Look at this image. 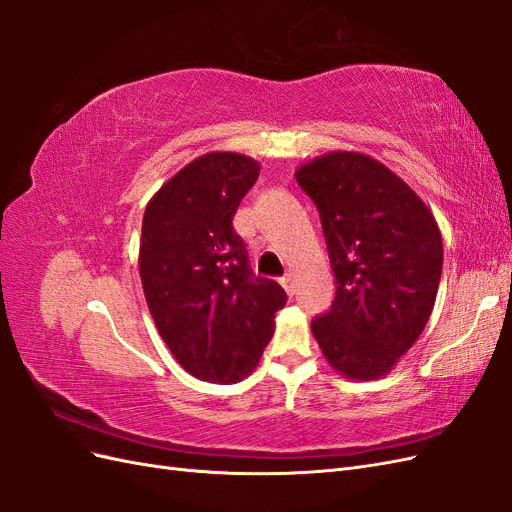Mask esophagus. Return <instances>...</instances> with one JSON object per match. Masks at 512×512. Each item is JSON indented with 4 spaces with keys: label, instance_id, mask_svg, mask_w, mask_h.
<instances>
[{
    "label": "esophagus",
    "instance_id": "obj_1",
    "mask_svg": "<svg viewBox=\"0 0 512 512\" xmlns=\"http://www.w3.org/2000/svg\"><path fill=\"white\" fill-rule=\"evenodd\" d=\"M280 284L284 286V290H286V292L290 294V297H292V294H294V277L288 273V275H284V277H282Z\"/></svg>",
    "mask_w": 512,
    "mask_h": 512
}]
</instances>
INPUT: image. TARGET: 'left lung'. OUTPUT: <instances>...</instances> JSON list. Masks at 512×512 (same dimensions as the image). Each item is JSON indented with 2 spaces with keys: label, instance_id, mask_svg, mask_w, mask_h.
<instances>
[{
  "label": "left lung",
  "instance_id": "1",
  "mask_svg": "<svg viewBox=\"0 0 512 512\" xmlns=\"http://www.w3.org/2000/svg\"><path fill=\"white\" fill-rule=\"evenodd\" d=\"M294 177L318 207L337 284L312 333L342 376L382 378L423 333L436 303V218L404 179L365 153H324Z\"/></svg>",
  "mask_w": 512,
  "mask_h": 512
}]
</instances>
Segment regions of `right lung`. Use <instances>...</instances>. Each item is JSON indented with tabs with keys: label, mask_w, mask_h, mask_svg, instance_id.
Masks as SVG:
<instances>
[{
	"label": "right lung",
	"mask_w": 512,
	"mask_h": 512,
	"mask_svg": "<svg viewBox=\"0 0 512 512\" xmlns=\"http://www.w3.org/2000/svg\"><path fill=\"white\" fill-rule=\"evenodd\" d=\"M260 164L213 151L183 166L143 215L141 282L153 322L188 374L239 382L275 331L284 288L254 275L232 218Z\"/></svg>",
	"instance_id": "obj_1"
}]
</instances>
